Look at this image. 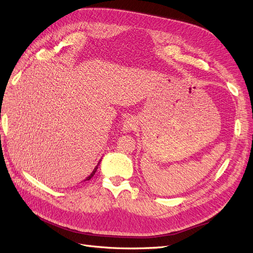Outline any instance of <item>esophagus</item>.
I'll return each instance as SVG.
<instances>
[{
	"mask_svg": "<svg viewBox=\"0 0 253 253\" xmlns=\"http://www.w3.org/2000/svg\"><path fill=\"white\" fill-rule=\"evenodd\" d=\"M137 126V121L134 117L126 118L123 124V130L124 133H129L130 130H134Z\"/></svg>",
	"mask_w": 253,
	"mask_h": 253,
	"instance_id": "obj_1",
	"label": "esophagus"
}]
</instances>
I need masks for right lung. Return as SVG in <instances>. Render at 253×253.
<instances>
[{
	"label": "right lung",
	"instance_id": "add662e5",
	"mask_svg": "<svg viewBox=\"0 0 253 253\" xmlns=\"http://www.w3.org/2000/svg\"><path fill=\"white\" fill-rule=\"evenodd\" d=\"M99 164H100V160H99V162H98V163H97V165H96V167H95V168H94V169H93V171H92V172H91V175H90V176H89V177H86V178H85V180H84V181H89V180H90V179H91V178H92V177H93V176H94V175H95V172H96V170H97V169H98V165H99Z\"/></svg>",
	"mask_w": 253,
	"mask_h": 253
}]
</instances>
